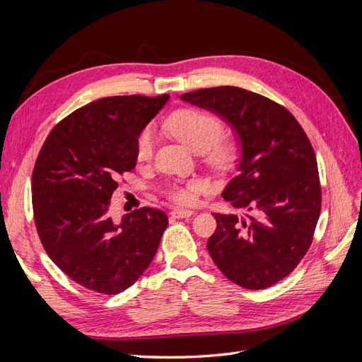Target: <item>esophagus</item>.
Returning a JSON list of instances; mask_svg holds the SVG:
<instances>
[{"label": "esophagus", "mask_w": 362, "mask_h": 362, "mask_svg": "<svg viewBox=\"0 0 362 362\" xmlns=\"http://www.w3.org/2000/svg\"><path fill=\"white\" fill-rule=\"evenodd\" d=\"M194 214V211H192V210H172L170 211V216L172 217H175V218H185V217H190V216H193Z\"/></svg>", "instance_id": "esophagus-1"}]
</instances>
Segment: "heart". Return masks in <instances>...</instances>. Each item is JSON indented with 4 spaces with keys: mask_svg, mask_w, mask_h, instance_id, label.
<instances>
[{
    "mask_svg": "<svg viewBox=\"0 0 362 362\" xmlns=\"http://www.w3.org/2000/svg\"><path fill=\"white\" fill-rule=\"evenodd\" d=\"M163 128L181 140L189 149L202 152L204 163L216 172L231 170L240 157L237 140L222 137L225 128L222 120L214 113L201 108H181L164 120ZM154 149L156 133L151 127H146L140 131L136 140V158L139 161H149L154 156ZM201 187L199 181L192 180L170 184L164 193L175 204L189 205L194 201Z\"/></svg>",
    "mask_w": 362,
    "mask_h": 362,
    "instance_id": "obj_1",
    "label": "heart"
}]
</instances>
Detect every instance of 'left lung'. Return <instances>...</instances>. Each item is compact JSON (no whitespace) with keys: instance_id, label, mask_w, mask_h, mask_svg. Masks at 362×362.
Wrapping results in <instances>:
<instances>
[{"instance_id":"1","label":"left lung","mask_w":362,"mask_h":362,"mask_svg":"<svg viewBox=\"0 0 362 362\" xmlns=\"http://www.w3.org/2000/svg\"><path fill=\"white\" fill-rule=\"evenodd\" d=\"M181 98L223 116L243 146L238 175L222 196L247 213L214 214L206 249L229 281L267 288L288 276L313 243L322 187L311 141L286 107L259 93L218 86Z\"/></svg>"}]
</instances>
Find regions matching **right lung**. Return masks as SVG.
Wrapping results in <instances>:
<instances>
[{
	"label": "right lung",
	"mask_w": 362,
	"mask_h": 362,
	"mask_svg": "<svg viewBox=\"0 0 362 362\" xmlns=\"http://www.w3.org/2000/svg\"><path fill=\"white\" fill-rule=\"evenodd\" d=\"M169 95L107 96L72 112L43 141L31 177L33 216L43 249L81 287L117 294L156 257L169 221L144 206L115 223L108 205L136 168L140 131Z\"/></svg>",
	"instance_id": "obj_1"
}]
</instances>
